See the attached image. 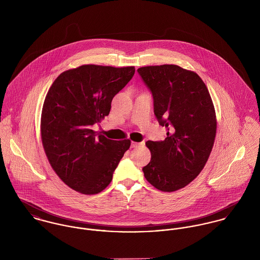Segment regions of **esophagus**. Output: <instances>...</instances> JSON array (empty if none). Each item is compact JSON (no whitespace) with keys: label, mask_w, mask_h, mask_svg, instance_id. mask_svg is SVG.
<instances>
[{"label":"esophagus","mask_w":260,"mask_h":260,"mask_svg":"<svg viewBox=\"0 0 260 260\" xmlns=\"http://www.w3.org/2000/svg\"><path fill=\"white\" fill-rule=\"evenodd\" d=\"M140 144H141V143H138V142H133V141H132V142H131V147H132V148H136V147H138Z\"/></svg>","instance_id":"esophagus-1"}]
</instances>
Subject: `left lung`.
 <instances>
[{
    "label": "left lung",
    "mask_w": 260,
    "mask_h": 260,
    "mask_svg": "<svg viewBox=\"0 0 260 260\" xmlns=\"http://www.w3.org/2000/svg\"><path fill=\"white\" fill-rule=\"evenodd\" d=\"M153 96L154 114L168 130L163 141H147L146 180L164 192L181 189L204 168L214 144L216 116L208 89L195 72L177 65L138 70Z\"/></svg>",
    "instance_id": "left-lung-1"
}]
</instances>
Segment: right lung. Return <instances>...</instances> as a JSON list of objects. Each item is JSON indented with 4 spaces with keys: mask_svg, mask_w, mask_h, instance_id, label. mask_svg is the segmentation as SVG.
Returning <instances> with one entry per match:
<instances>
[{
    "mask_svg": "<svg viewBox=\"0 0 260 260\" xmlns=\"http://www.w3.org/2000/svg\"><path fill=\"white\" fill-rule=\"evenodd\" d=\"M134 73V67L83 65L59 75L47 93L43 147L60 179L82 194H97L109 185L131 145L129 139L111 140L91 128L109 115L112 99Z\"/></svg>",
    "mask_w": 260,
    "mask_h": 260,
    "instance_id": "1",
    "label": "right lung"
}]
</instances>
